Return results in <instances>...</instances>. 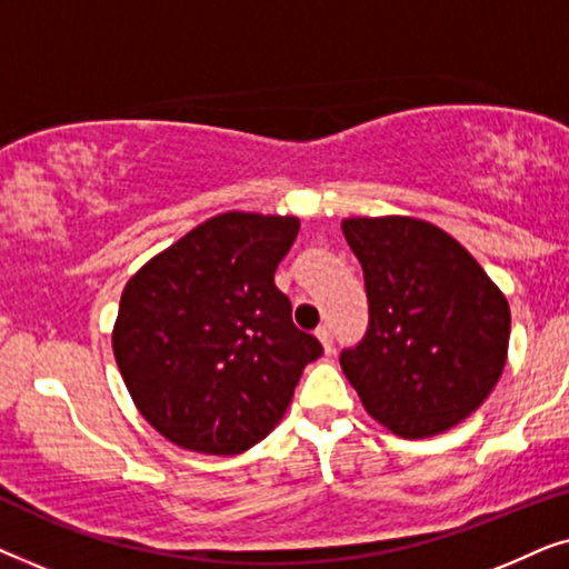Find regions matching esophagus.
<instances>
[{
	"label": "esophagus",
	"instance_id": "obj_1",
	"mask_svg": "<svg viewBox=\"0 0 569 569\" xmlns=\"http://www.w3.org/2000/svg\"><path fill=\"white\" fill-rule=\"evenodd\" d=\"M316 337L321 339V345H323V349H326V355H331L333 352V333H331V326L329 323H321L316 329Z\"/></svg>",
	"mask_w": 569,
	"mask_h": 569
}]
</instances>
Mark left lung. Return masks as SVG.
<instances>
[{
  "label": "left lung",
  "instance_id": "left-lung-1",
  "mask_svg": "<svg viewBox=\"0 0 569 569\" xmlns=\"http://www.w3.org/2000/svg\"><path fill=\"white\" fill-rule=\"evenodd\" d=\"M370 321L339 362L372 419L407 440L473 415L502 376L510 308L479 261L415 217L341 222Z\"/></svg>",
  "mask_w": 569,
  "mask_h": 569
}]
</instances>
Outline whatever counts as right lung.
Listing matches in <instances>:
<instances>
[{
    "label": "right lung",
    "instance_id": "add662e5",
    "mask_svg": "<svg viewBox=\"0 0 569 569\" xmlns=\"http://www.w3.org/2000/svg\"><path fill=\"white\" fill-rule=\"evenodd\" d=\"M298 230V217L217 214L123 287L116 365L162 438L236 456L284 417L302 368L323 355L274 284Z\"/></svg>",
    "mask_w": 569,
    "mask_h": 569
}]
</instances>
